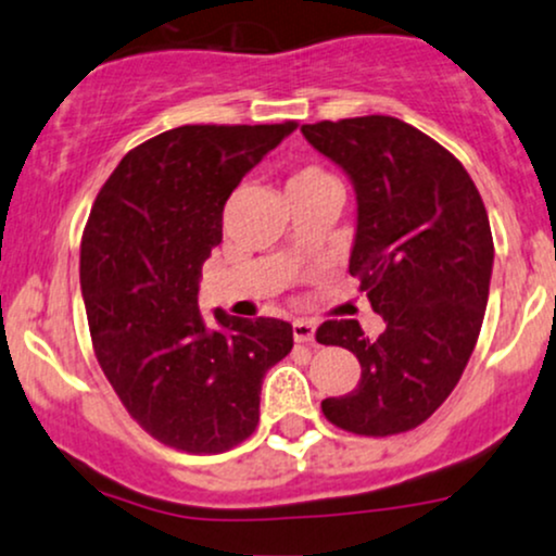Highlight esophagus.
<instances>
[{"mask_svg": "<svg viewBox=\"0 0 556 556\" xmlns=\"http://www.w3.org/2000/svg\"><path fill=\"white\" fill-rule=\"evenodd\" d=\"M293 341L312 343L315 341V325L309 319H293Z\"/></svg>", "mask_w": 556, "mask_h": 556, "instance_id": "1", "label": "esophagus"}]
</instances>
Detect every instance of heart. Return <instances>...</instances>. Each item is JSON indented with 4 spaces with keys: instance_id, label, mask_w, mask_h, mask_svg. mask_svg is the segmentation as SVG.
Here are the masks:
<instances>
[{
    "instance_id": "obj_1",
    "label": "heart",
    "mask_w": 556,
    "mask_h": 556,
    "mask_svg": "<svg viewBox=\"0 0 556 556\" xmlns=\"http://www.w3.org/2000/svg\"><path fill=\"white\" fill-rule=\"evenodd\" d=\"M323 181H332L328 172H323L319 166H304L296 168L289 176V187H306V185H323Z\"/></svg>"
}]
</instances>
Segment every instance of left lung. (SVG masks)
Instances as JSON below:
<instances>
[{
    "label": "left lung",
    "mask_w": 556,
    "mask_h": 556,
    "mask_svg": "<svg viewBox=\"0 0 556 556\" xmlns=\"http://www.w3.org/2000/svg\"><path fill=\"white\" fill-rule=\"evenodd\" d=\"M312 148L349 174L356 237L349 273L362 278L380 338L356 319H328L317 341L362 364L356 390L325 397V419L364 437L427 421L458 384L479 341L494 241L479 189L463 163L395 116L304 124Z\"/></svg>",
    "instance_id": "left-lung-1"
}]
</instances>
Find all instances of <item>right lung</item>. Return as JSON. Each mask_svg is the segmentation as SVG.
Segmentation results:
<instances>
[{"label":"right lung","mask_w":556,"mask_h":556,"mask_svg":"<svg viewBox=\"0 0 556 556\" xmlns=\"http://www.w3.org/2000/svg\"><path fill=\"white\" fill-rule=\"evenodd\" d=\"M296 129L185 124L124 155L90 211L80 289L103 375L129 416L163 445L224 453L254 432L265 371L293 330L273 317L200 315L202 263L224 239V205Z\"/></svg>","instance_id":"1"}]
</instances>
